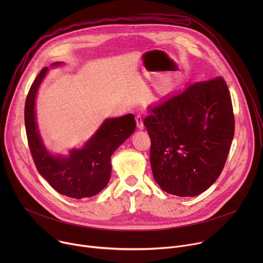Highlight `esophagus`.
Returning a JSON list of instances; mask_svg holds the SVG:
<instances>
[{"mask_svg":"<svg viewBox=\"0 0 263 263\" xmlns=\"http://www.w3.org/2000/svg\"><path fill=\"white\" fill-rule=\"evenodd\" d=\"M135 121H136V127L138 130H143L144 126H143V121H142V118L140 116H137L135 118Z\"/></svg>","mask_w":263,"mask_h":263,"instance_id":"1","label":"esophagus"}]
</instances>
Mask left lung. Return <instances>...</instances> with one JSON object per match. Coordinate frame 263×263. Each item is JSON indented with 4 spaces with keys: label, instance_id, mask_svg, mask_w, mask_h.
<instances>
[{
    "label": "left lung",
    "instance_id": "1",
    "mask_svg": "<svg viewBox=\"0 0 263 263\" xmlns=\"http://www.w3.org/2000/svg\"><path fill=\"white\" fill-rule=\"evenodd\" d=\"M143 120L151 138L152 172L167 194L195 197L219 177L234 136V115L221 77L197 82L148 106Z\"/></svg>",
    "mask_w": 263,
    "mask_h": 263
}]
</instances>
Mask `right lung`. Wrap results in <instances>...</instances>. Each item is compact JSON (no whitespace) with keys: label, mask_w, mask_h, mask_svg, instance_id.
Returning <instances> with one entry per match:
<instances>
[{"label":"right lung","mask_w":263,"mask_h":263,"mask_svg":"<svg viewBox=\"0 0 263 263\" xmlns=\"http://www.w3.org/2000/svg\"><path fill=\"white\" fill-rule=\"evenodd\" d=\"M61 64L55 62L52 66ZM47 72L48 67H44L36 77L25 104L26 133L35 166L59 194L73 199L90 198L107 186L112 168L110 158L134 132V116L105 120L83 147L72 148L68 156H54L44 144L35 118L36 93Z\"/></svg>","instance_id":"obj_1"}]
</instances>
